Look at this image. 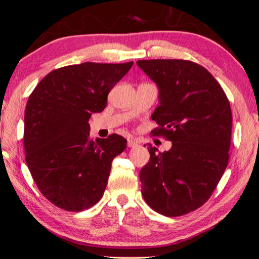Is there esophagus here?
Masks as SVG:
<instances>
[{
    "mask_svg": "<svg viewBox=\"0 0 259 259\" xmlns=\"http://www.w3.org/2000/svg\"><path fill=\"white\" fill-rule=\"evenodd\" d=\"M127 145H128L130 148H134L139 145V142L137 140H132V139H131V140H128V142H127Z\"/></svg>",
    "mask_w": 259,
    "mask_h": 259,
    "instance_id": "34e87169",
    "label": "esophagus"
}]
</instances>
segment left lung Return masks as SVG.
<instances>
[{
  "instance_id": "1",
  "label": "left lung",
  "mask_w": 259,
  "mask_h": 259,
  "mask_svg": "<svg viewBox=\"0 0 259 259\" xmlns=\"http://www.w3.org/2000/svg\"><path fill=\"white\" fill-rule=\"evenodd\" d=\"M137 64L159 89L152 133L171 141L163 153L147 147L151 157L140 170L141 194L161 215H186L208 201L228 166L229 100L212 74L194 62L144 59Z\"/></svg>"
}]
</instances>
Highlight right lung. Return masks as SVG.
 Masks as SVG:
<instances>
[{
  "label": "right lung",
  "instance_id": "1",
  "mask_svg": "<svg viewBox=\"0 0 259 259\" xmlns=\"http://www.w3.org/2000/svg\"><path fill=\"white\" fill-rule=\"evenodd\" d=\"M133 65L86 62L48 73L30 95L24 113L25 161L51 203L67 211L91 208L103 197L112 160L127 140L90 138L89 120Z\"/></svg>",
  "mask_w": 259,
  "mask_h": 259
}]
</instances>
